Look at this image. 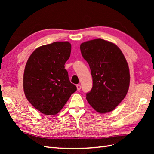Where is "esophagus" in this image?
Returning a JSON list of instances; mask_svg holds the SVG:
<instances>
[{
	"mask_svg": "<svg viewBox=\"0 0 154 154\" xmlns=\"http://www.w3.org/2000/svg\"><path fill=\"white\" fill-rule=\"evenodd\" d=\"M81 89V86L80 85H77V91H80Z\"/></svg>",
	"mask_w": 154,
	"mask_h": 154,
	"instance_id": "esophagus-1",
	"label": "esophagus"
}]
</instances>
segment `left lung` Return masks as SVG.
I'll list each match as a JSON object with an SVG mask.
<instances>
[{
    "instance_id": "1",
    "label": "left lung",
    "mask_w": 154,
    "mask_h": 154,
    "mask_svg": "<svg viewBox=\"0 0 154 154\" xmlns=\"http://www.w3.org/2000/svg\"><path fill=\"white\" fill-rule=\"evenodd\" d=\"M89 65L93 87L86 94L90 105L103 114L112 111L125 98L130 85V71L125 57L112 42L95 39L80 45Z\"/></svg>"
}]
</instances>
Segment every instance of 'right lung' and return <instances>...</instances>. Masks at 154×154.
Here are the masks:
<instances>
[{
  "label": "right lung",
  "mask_w": 154,
  "mask_h": 154,
  "mask_svg": "<svg viewBox=\"0 0 154 154\" xmlns=\"http://www.w3.org/2000/svg\"><path fill=\"white\" fill-rule=\"evenodd\" d=\"M69 42H55L33 51L26 64L23 88L29 102L45 115L57 114L77 90L65 63L70 57Z\"/></svg>",
  "instance_id": "right-lung-1"
}]
</instances>
